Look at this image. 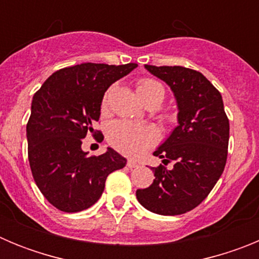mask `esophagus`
I'll list each match as a JSON object with an SVG mask.
<instances>
[{
	"label": "esophagus",
	"instance_id": "1",
	"mask_svg": "<svg viewBox=\"0 0 259 259\" xmlns=\"http://www.w3.org/2000/svg\"><path fill=\"white\" fill-rule=\"evenodd\" d=\"M127 166L130 167V168H136V167H139V163H137L136 161H134V159H128Z\"/></svg>",
	"mask_w": 259,
	"mask_h": 259
}]
</instances>
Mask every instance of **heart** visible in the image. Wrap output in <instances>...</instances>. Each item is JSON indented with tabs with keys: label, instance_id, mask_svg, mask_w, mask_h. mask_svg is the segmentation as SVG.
Segmentation results:
<instances>
[{
	"label": "heart",
	"instance_id": "b5f03b06",
	"mask_svg": "<svg viewBox=\"0 0 259 259\" xmlns=\"http://www.w3.org/2000/svg\"><path fill=\"white\" fill-rule=\"evenodd\" d=\"M136 89L137 95L143 102L154 96H161L163 98V87L154 79L145 77L139 80ZM106 101L107 96L104 100V105H106ZM107 140L115 149L122 153L136 155L150 148L157 141V132L154 128L148 125L134 124L125 120H115L107 127Z\"/></svg>",
	"mask_w": 259,
	"mask_h": 259
}]
</instances>
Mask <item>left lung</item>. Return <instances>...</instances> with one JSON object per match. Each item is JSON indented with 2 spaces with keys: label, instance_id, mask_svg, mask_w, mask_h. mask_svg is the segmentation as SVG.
Here are the masks:
<instances>
[{
  "label": "left lung",
  "instance_id": "left-lung-1",
  "mask_svg": "<svg viewBox=\"0 0 259 259\" xmlns=\"http://www.w3.org/2000/svg\"><path fill=\"white\" fill-rule=\"evenodd\" d=\"M163 80L178 105V125L153 154L163 163L153 167L155 179L137 189V201L159 215H180L198 206L223 174L227 161L230 122L221 93L201 72L182 66H149Z\"/></svg>",
  "mask_w": 259,
  "mask_h": 259
}]
</instances>
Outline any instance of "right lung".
<instances>
[{
    "label": "right lung",
    "instance_id": "right-lung-1",
    "mask_svg": "<svg viewBox=\"0 0 259 259\" xmlns=\"http://www.w3.org/2000/svg\"><path fill=\"white\" fill-rule=\"evenodd\" d=\"M136 67L81 63L62 68L33 96L27 123L29 166L41 193L61 211L77 212L95 205L107 175L127 163L111 148L88 157L81 144L95 132L107 88ZM101 135L97 140L104 139Z\"/></svg>",
    "mask_w": 259,
    "mask_h": 259
}]
</instances>
